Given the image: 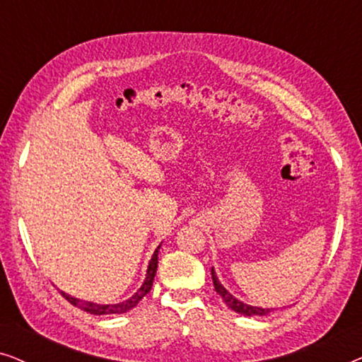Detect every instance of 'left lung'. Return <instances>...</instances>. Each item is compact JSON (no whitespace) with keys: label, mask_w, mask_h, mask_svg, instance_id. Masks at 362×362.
Instances as JSON below:
<instances>
[{"label":"left lung","mask_w":362,"mask_h":362,"mask_svg":"<svg viewBox=\"0 0 362 362\" xmlns=\"http://www.w3.org/2000/svg\"><path fill=\"white\" fill-rule=\"evenodd\" d=\"M211 275H212V281H214L216 291L222 296L224 303L229 306L230 310H234L235 313L244 315V316H265L275 310V308H262V306H252V305L244 303V301L237 300L234 295H230L229 291L224 288V285H222L219 279H217L214 269H211Z\"/></svg>","instance_id":"1"}]
</instances>
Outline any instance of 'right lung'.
<instances>
[{"mask_svg":"<svg viewBox=\"0 0 362 362\" xmlns=\"http://www.w3.org/2000/svg\"><path fill=\"white\" fill-rule=\"evenodd\" d=\"M160 247H161V244L156 247L155 252H153L151 260H150V264H148V269H146L145 281H143L136 293L132 295L130 298H127L125 301H120V303H115V305H100V303H93V301H86V300L76 298V296L69 295V293H66V291H61V295L69 301V303L77 306V308H81L83 311H87V313H90V315H122V313H127V311L135 308V306L140 303V300L143 298V296L148 295V291L151 290L153 280H155L156 269H158V252H160Z\"/></svg>","mask_w":362,"mask_h":362,"instance_id":"right-lung-1","label":"right lung"}]
</instances>
